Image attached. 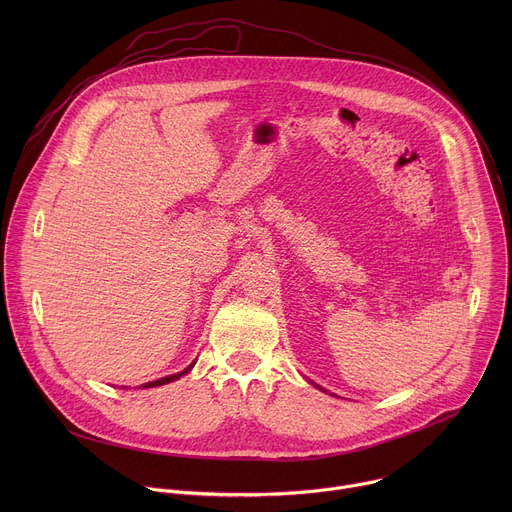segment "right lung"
I'll return each instance as SVG.
<instances>
[{"instance_id":"add662e5","label":"right lung","mask_w":512,"mask_h":512,"mask_svg":"<svg viewBox=\"0 0 512 512\" xmlns=\"http://www.w3.org/2000/svg\"><path fill=\"white\" fill-rule=\"evenodd\" d=\"M190 369H192V364H190V367H188V369H184L182 373H178V375H170V377H164V379H158V381H152V383H145L143 387H145V389H150V387H160V385H168V383H172V381L180 379L182 375H186V373H188Z\"/></svg>"}]
</instances>
